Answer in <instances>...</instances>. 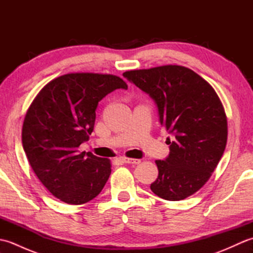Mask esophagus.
Wrapping results in <instances>:
<instances>
[{
    "label": "esophagus",
    "mask_w": 253,
    "mask_h": 253,
    "mask_svg": "<svg viewBox=\"0 0 253 253\" xmlns=\"http://www.w3.org/2000/svg\"><path fill=\"white\" fill-rule=\"evenodd\" d=\"M123 160H124V162L128 163V164H139V163L141 162L140 160H138V159H131V158H123Z\"/></svg>",
    "instance_id": "1"
}]
</instances>
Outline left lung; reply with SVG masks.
Returning a JSON list of instances; mask_svg holds the SVG:
<instances>
[{
  "mask_svg": "<svg viewBox=\"0 0 253 253\" xmlns=\"http://www.w3.org/2000/svg\"><path fill=\"white\" fill-rule=\"evenodd\" d=\"M123 76L155 101L160 123L173 135L170 152L157 160L151 190L169 201L197 192L210 179L227 142V117L217 93L190 68L164 65L128 71Z\"/></svg>",
  "mask_w": 253,
  "mask_h": 253,
  "instance_id": "1",
  "label": "left lung"
}]
</instances>
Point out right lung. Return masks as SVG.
Listing matches in <instances>:
<instances>
[{"label":"right lung","instance_id":"add662e5","mask_svg":"<svg viewBox=\"0 0 253 253\" xmlns=\"http://www.w3.org/2000/svg\"><path fill=\"white\" fill-rule=\"evenodd\" d=\"M127 89L111 74L69 73L47 83L26 113L21 140L38 178L68 204L87 203L111 175V161L79 152L93 130L99 102L116 89Z\"/></svg>","mask_w":253,"mask_h":253}]
</instances>
